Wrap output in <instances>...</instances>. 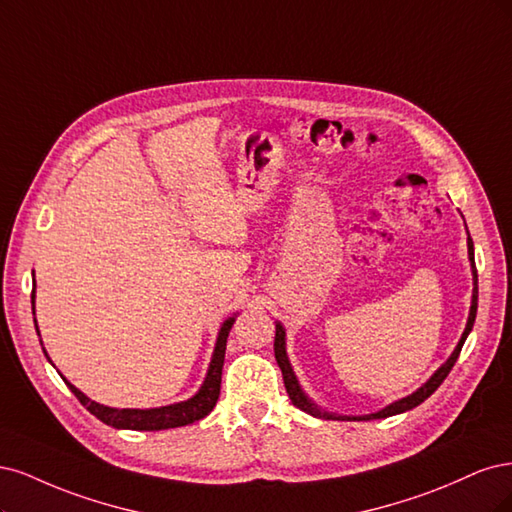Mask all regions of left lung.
<instances>
[{
    "label": "left lung",
    "instance_id": "1",
    "mask_svg": "<svg viewBox=\"0 0 512 512\" xmlns=\"http://www.w3.org/2000/svg\"><path fill=\"white\" fill-rule=\"evenodd\" d=\"M468 257H470V266H472V280H474V289H472V306H470V315H468V323H466V329L464 334H461V340L457 342L455 351L451 353V357L444 361V364L434 372V376L427 381L425 385H421L415 393L406 395V398L393 402L389 406H385L383 410L378 412H372V415H361V417H346V415H334V412H325L321 410L315 402H312L308 395L302 391L298 378H295L293 374V368L289 364V357H287V349H285V327L276 323V336H274V355H276V364L280 368V372H283V381H285V389L289 393V400L293 402V406H298L300 410L308 412V415L312 417H319V419H334V421H372V419H385V417H391V415H400V412H406L410 408L419 406L421 402H425L430 395L442 385L444 378L449 376L451 368L455 366V361L461 353V346H464L468 334L472 332V325H474V319H476V308H478V276H476V266H474V244H472V238L468 236Z\"/></svg>",
    "mask_w": 512,
    "mask_h": 512
}]
</instances>
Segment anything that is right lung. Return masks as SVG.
Returning a JSON list of instances; mask_svg holds the SVG:
<instances>
[{
  "instance_id": "right-lung-1",
  "label": "right lung",
  "mask_w": 512,
  "mask_h": 512,
  "mask_svg": "<svg viewBox=\"0 0 512 512\" xmlns=\"http://www.w3.org/2000/svg\"><path fill=\"white\" fill-rule=\"evenodd\" d=\"M34 300H36V283H34V291H31V308H34ZM236 317H229L221 329H219V338L217 344H214V353L210 359V366L206 372L204 383L197 391L193 398L178 402V404H170V406H159V408H110L104 404H97L95 400H89L85 393L80 389H76L72 383L65 381V385L70 387V391L80 400L82 406H87V410L91 415H95L100 421H104L106 425L117 427V430H138V432H157V430H170V427H183L189 425L193 421L204 419L208 412L214 408L219 400L221 393V372H223V361H225V344H227V336L229 329H232ZM36 332H38V323H36ZM40 336V332H38ZM42 344V340H40ZM44 351V349H42ZM46 355V351H44ZM48 359V355H46ZM51 361V359H48Z\"/></svg>"
}]
</instances>
